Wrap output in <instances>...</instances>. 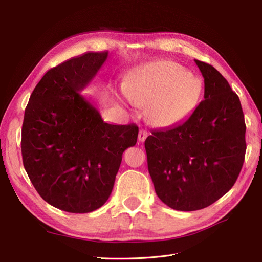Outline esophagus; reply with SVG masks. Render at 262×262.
Here are the masks:
<instances>
[{
  "instance_id": "34e87169",
  "label": "esophagus",
  "mask_w": 262,
  "mask_h": 262,
  "mask_svg": "<svg viewBox=\"0 0 262 262\" xmlns=\"http://www.w3.org/2000/svg\"><path fill=\"white\" fill-rule=\"evenodd\" d=\"M147 136H148L147 131H145V130H140V132H139V137H138L139 142H144V141H145V139L147 138Z\"/></svg>"
}]
</instances>
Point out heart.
<instances>
[{
	"mask_svg": "<svg viewBox=\"0 0 262 262\" xmlns=\"http://www.w3.org/2000/svg\"><path fill=\"white\" fill-rule=\"evenodd\" d=\"M203 91L201 78L170 60H154L130 70L115 91L121 104L145 106L147 121L170 128L191 114Z\"/></svg>",
	"mask_w": 262,
	"mask_h": 262,
	"instance_id": "1",
	"label": "heart"
}]
</instances>
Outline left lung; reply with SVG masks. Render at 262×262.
<instances>
[{
	"instance_id": "left-lung-1",
	"label": "left lung",
	"mask_w": 262,
	"mask_h": 262,
	"mask_svg": "<svg viewBox=\"0 0 262 262\" xmlns=\"http://www.w3.org/2000/svg\"><path fill=\"white\" fill-rule=\"evenodd\" d=\"M194 62L204 78V100L187 120L153 131L144 143L155 192L178 211L204 209L228 192L246 153L238 96L216 69Z\"/></svg>"
}]
</instances>
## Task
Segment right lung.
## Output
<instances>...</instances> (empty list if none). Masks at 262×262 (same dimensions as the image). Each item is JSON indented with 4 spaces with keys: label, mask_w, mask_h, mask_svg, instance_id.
<instances>
[{
    "label": "right lung",
    "mask_w": 262,
    "mask_h": 262,
    "mask_svg": "<svg viewBox=\"0 0 262 262\" xmlns=\"http://www.w3.org/2000/svg\"><path fill=\"white\" fill-rule=\"evenodd\" d=\"M107 58L108 51L86 52L52 68L25 109L24 167L42 199L66 212L102 207L123 152L137 143L136 124L106 123L94 101L82 94Z\"/></svg>",
    "instance_id": "1"
}]
</instances>
